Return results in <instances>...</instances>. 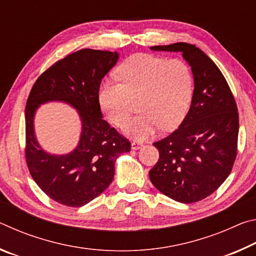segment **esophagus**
Returning a JSON list of instances; mask_svg holds the SVG:
<instances>
[{
  "mask_svg": "<svg viewBox=\"0 0 256 256\" xmlns=\"http://www.w3.org/2000/svg\"><path fill=\"white\" fill-rule=\"evenodd\" d=\"M131 146H132V149L133 150H138V149H140L141 146H142V144L140 141H133L132 144H131Z\"/></svg>",
  "mask_w": 256,
  "mask_h": 256,
  "instance_id": "obj_1",
  "label": "esophagus"
}]
</instances>
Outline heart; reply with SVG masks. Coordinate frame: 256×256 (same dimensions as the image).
Returning <instances> with one entry per match:
<instances>
[{
	"label": "heart",
	"mask_w": 256,
	"mask_h": 256,
	"mask_svg": "<svg viewBox=\"0 0 256 256\" xmlns=\"http://www.w3.org/2000/svg\"><path fill=\"white\" fill-rule=\"evenodd\" d=\"M120 80L107 78L98 90V102L108 120L123 126L130 114L132 99L140 97L142 114L124 126V132L146 140L158 131L172 128L188 112L193 94L190 68L180 58L136 54L118 68Z\"/></svg>",
	"instance_id": "b5f03b06"
}]
</instances>
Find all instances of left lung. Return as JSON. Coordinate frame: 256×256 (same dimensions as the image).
<instances>
[{"label": "left lung", "mask_w": 256, "mask_h": 256, "mask_svg": "<svg viewBox=\"0 0 256 256\" xmlns=\"http://www.w3.org/2000/svg\"><path fill=\"white\" fill-rule=\"evenodd\" d=\"M150 48L180 52L194 78L188 115L178 128L154 144L159 159L149 172L150 180L177 202L201 201L226 180L235 162L240 128L235 98L222 71L196 45Z\"/></svg>", "instance_id": "8db88e82"}]
</instances>
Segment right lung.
Instances as JSON below:
<instances>
[{"label": "right lung", "instance_id": "1", "mask_svg": "<svg viewBox=\"0 0 256 256\" xmlns=\"http://www.w3.org/2000/svg\"><path fill=\"white\" fill-rule=\"evenodd\" d=\"M118 60V52L84 48L60 60L38 78L26 105V162L34 180L52 200L79 208L92 201L114 178L118 156L131 150L128 138L102 120L98 90ZM63 101L80 112L82 131L66 155L41 149L34 134V112L42 103Z\"/></svg>", "mask_w": 256, "mask_h": 256}]
</instances>
